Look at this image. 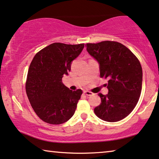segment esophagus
<instances>
[{
  "label": "esophagus",
  "instance_id": "34e87169",
  "mask_svg": "<svg viewBox=\"0 0 159 159\" xmlns=\"http://www.w3.org/2000/svg\"><path fill=\"white\" fill-rule=\"evenodd\" d=\"M84 93L85 95H86L87 96H91V95H93V93H91V92H89V91H84Z\"/></svg>",
  "mask_w": 159,
  "mask_h": 159
}]
</instances>
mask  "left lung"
<instances>
[{"instance_id": "obj_1", "label": "left lung", "mask_w": 159, "mask_h": 159, "mask_svg": "<svg viewBox=\"0 0 159 159\" xmlns=\"http://www.w3.org/2000/svg\"><path fill=\"white\" fill-rule=\"evenodd\" d=\"M98 61L101 77L107 78V95L100 93L101 103L94 109L99 118L117 122L127 117L139 100L143 72L139 59L127 47L116 41L85 44Z\"/></svg>"}]
</instances>
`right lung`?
I'll list each match as a JSON object with an SVG mask.
<instances>
[{
  "mask_svg": "<svg viewBox=\"0 0 159 159\" xmlns=\"http://www.w3.org/2000/svg\"><path fill=\"white\" fill-rule=\"evenodd\" d=\"M84 46L52 43L39 52L30 64L26 94L34 112L46 123L59 125L75 114L82 91L71 90L62 83V77L68 75Z\"/></svg>",
  "mask_w": 159,
  "mask_h": 159,
  "instance_id": "right-lung-1",
  "label": "right lung"
}]
</instances>
